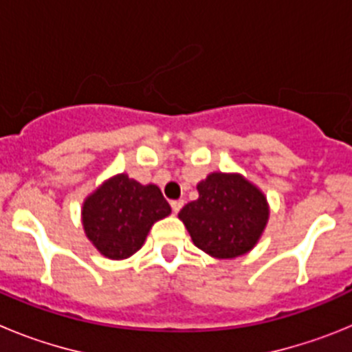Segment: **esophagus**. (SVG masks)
Returning <instances> with one entry per match:
<instances>
[{"label":"esophagus","instance_id":"obj_1","mask_svg":"<svg viewBox=\"0 0 352 352\" xmlns=\"http://www.w3.org/2000/svg\"><path fill=\"white\" fill-rule=\"evenodd\" d=\"M183 204L185 203H183L182 199H178V201H170V208H173L174 213H178V211L183 208Z\"/></svg>","mask_w":352,"mask_h":352}]
</instances>
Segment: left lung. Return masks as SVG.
I'll return each instance as SVG.
<instances>
[{
	"mask_svg": "<svg viewBox=\"0 0 352 352\" xmlns=\"http://www.w3.org/2000/svg\"><path fill=\"white\" fill-rule=\"evenodd\" d=\"M197 192V201L178 213L195 247L217 259H234L256 247L270 217L256 185L241 174L211 173Z\"/></svg>",
	"mask_w": 352,
	"mask_h": 352,
	"instance_id": "obj_1",
	"label": "left lung"
}]
</instances>
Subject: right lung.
<instances>
[{"instance_id": "1", "label": "right lung", "mask_w": 352, "mask_h": 352, "mask_svg": "<svg viewBox=\"0 0 352 352\" xmlns=\"http://www.w3.org/2000/svg\"><path fill=\"white\" fill-rule=\"evenodd\" d=\"M169 213V203L157 185H141L118 174L86 197L82 227L102 256L120 261L133 256L151 226Z\"/></svg>"}]
</instances>
